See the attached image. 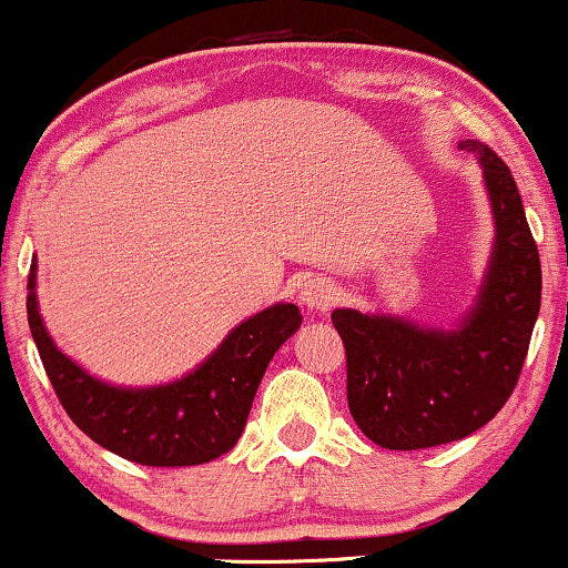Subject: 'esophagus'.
<instances>
[{
    "mask_svg": "<svg viewBox=\"0 0 568 568\" xmlns=\"http://www.w3.org/2000/svg\"><path fill=\"white\" fill-rule=\"evenodd\" d=\"M298 302L312 312H325L336 302V285L328 277L306 280V283H302V291H298Z\"/></svg>",
    "mask_w": 568,
    "mask_h": 568,
    "instance_id": "1",
    "label": "esophagus"
}]
</instances>
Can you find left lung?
<instances>
[{
	"label": "left lung",
	"mask_w": 568,
	"mask_h": 568,
	"mask_svg": "<svg viewBox=\"0 0 568 568\" xmlns=\"http://www.w3.org/2000/svg\"><path fill=\"white\" fill-rule=\"evenodd\" d=\"M478 158L491 205L486 275L448 328L389 312L334 310L347 349V400L357 427L389 452L467 438L513 395L542 298V270L510 168L486 143L459 141Z\"/></svg>",
	"instance_id": "left-lung-1"
}]
</instances>
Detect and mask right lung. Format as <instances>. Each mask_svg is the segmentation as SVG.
<instances>
[{
	"instance_id": "right-lung-1",
	"label": "right lung",
	"mask_w": 568,
	"mask_h": 568,
	"mask_svg": "<svg viewBox=\"0 0 568 568\" xmlns=\"http://www.w3.org/2000/svg\"><path fill=\"white\" fill-rule=\"evenodd\" d=\"M29 328L58 400L77 427L122 459L146 467L205 465L232 452L275 352L296 334L302 312L277 302L234 325L197 368L152 387H120L58 349L37 302V256L29 275Z\"/></svg>"
}]
</instances>
